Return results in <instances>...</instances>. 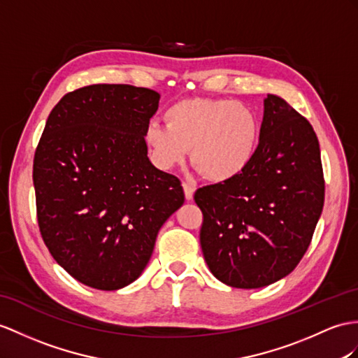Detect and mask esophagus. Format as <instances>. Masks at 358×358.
Instances as JSON below:
<instances>
[{
	"mask_svg": "<svg viewBox=\"0 0 358 358\" xmlns=\"http://www.w3.org/2000/svg\"><path fill=\"white\" fill-rule=\"evenodd\" d=\"M182 187H184V193H185V199L187 200H191L193 199V196H194V191H196V188L191 185V184H188V182H182Z\"/></svg>",
	"mask_w": 358,
	"mask_h": 358,
	"instance_id": "obj_1",
	"label": "esophagus"
}]
</instances>
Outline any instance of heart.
Wrapping results in <instances>:
<instances>
[{
  "label": "heart",
  "mask_w": 358,
  "mask_h": 358,
  "mask_svg": "<svg viewBox=\"0 0 358 358\" xmlns=\"http://www.w3.org/2000/svg\"><path fill=\"white\" fill-rule=\"evenodd\" d=\"M165 126L150 123L145 143L155 164L170 170L191 161L208 179L226 182L254 161L259 141L257 113L248 104L226 99H187L164 113Z\"/></svg>",
  "instance_id": "obj_1"
}]
</instances>
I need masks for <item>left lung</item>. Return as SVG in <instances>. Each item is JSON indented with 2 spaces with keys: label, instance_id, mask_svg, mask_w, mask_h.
<instances>
[{
  "label": "left lung",
  "instance_id": "1",
  "mask_svg": "<svg viewBox=\"0 0 358 358\" xmlns=\"http://www.w3.org/2000/svg\"><path fill=\"white\" fill-rule=\"evenodd\" d=\"M324 199L315 130L284 99L267 94L254 161L240 176L194 194L211 273L235 289L280 281L307 252Z\"/></svg>",
  "mask_w": 358,
  "mask_h": 358
}]
</instances>
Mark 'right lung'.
<instances>
[{
  "label": "right lung",
  "mask_w": 358,
  "mask_h": 358,
  "mask_svg": "<svg viewBox=\"0 0 358 358\" xmlns=\"http://www.w3.org/2000/svg\"><path fill=\"white\" fill-rule=\"evenodd\" d=\"M161 95L91 85L64 95L33 161L41 235L74 280L118 290L143 273L156 237L184 205V188L147 156L145 129Z\"/></svg>",
  "instance_id": "add662e5"
}]
</instances>
